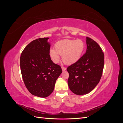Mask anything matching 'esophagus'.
Masks as SVG:
<instances>
[{
    "mask_svg": "<svg viewBox=\"0 0 123 123\" xmlns=\"http://www.w3.org/2000/svg\"><path fill=\"white\" fill-rule=\"evenodd\" d=\"M62 71H64L66 70V68H65V67H62Z\"/></svg>",
    "mask_w": 123,
    "mask_h": 123,
    "instance_id": "1",
    "label": "esophagus"
}]
</instances>
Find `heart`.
<instances>
[{
    "mask_svg": "<svg viewBox=\"0 0 123 123\" xmlns=\"http://www.w3.org/2000/svg\"><path fill=\"white\" fill-rule=\"evenodd\" d=\"M85 43L81 39L72 40L66 39L57 42L55 44V49L51 48L49 55L54 63L60 61V55L67 65H72L79 61L85 49Z\"/></svg>",
    "mask_w": 123,
    "mask_h": 123,
    "instance_id": "heart-1",
    "label": "heart"
}]
</instances>
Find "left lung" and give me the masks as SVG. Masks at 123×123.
Here are the masks:
<instances>
[{
  "label": "left lung",
  "instance_id": "obj_1",
  "mask_svg": "<svg viewBox=\"0 0 123 123\" xmlns=\"http://www.w3.org/2000/svg\"><path fill=\"white\" fill-rule=\"evenodd\" d=\"M87 50L79 61L69 66L68 84L74 94L79 95L89 93L98 84L102 77L104 54L98 43L86 37Z\"/></svg>",
  "mask_w": 123,
  "mask_h": 123
}]
</instances>
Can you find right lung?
Returning a JSON list of instances; mask_svg holds the SVG:
<instances>
[{
    "instance_id": "add662e5",
    "label": "right lung",
    "mask_w": 123,
    "mask_h": 123,
    "mask_svg": "<svg viewBox=\"0 0 123 123\" xmlns=\"http://www.w3.org/2000/svg\"><path fill=\"white\" fill-rule=\"evenodd\" d=\"M48 37L33 40L22 52L20 65L26 88L33 95L46 98L54 90L62 73L60 66L52 61Z\"/></svg>"
}]
</instances>
